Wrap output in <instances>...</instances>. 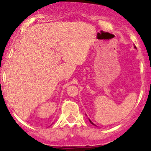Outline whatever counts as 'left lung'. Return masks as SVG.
Returning <instances> with one entry per match:
<instances>
[{
    "label": "left lung",
    "mask_w": 151,
    "mask_h": 151,
    "mask_svg": "<svg viewBox=\"0 0 151 151\" xmlns=\"http://www.w3.org/2000/svg\"><path fill=\"white\" fill-rule=\"evenodd\" d=\"M135 48H136V47H135ZM89 121H90V123H91V124H93V125H94V124H93V123H92V122H91V120H89Z\"/></svg>",
    "instance_id": "8db88e82"
}]
</instances>
